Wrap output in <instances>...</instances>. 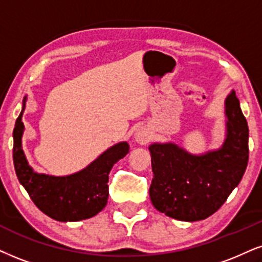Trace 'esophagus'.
Here are the masks:
<instances>
[{"label": "esophagus", "instance_id": "34e87169", "mask_svg": "<svg viewBox=\"0 0 262 262\" xmlns=\"http://www.w3.org/2000/svg\"><path fill=\"white\" fill-rule=\"evenodd\" d=\"M134 139L138 144L140 145H146L151 141V133L148 132V129L146 128H140L135 132L134 134Z\"/></svg>", "mask_w": 262, "mask_h": 262}]
</instances>
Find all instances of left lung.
<instances>
[{
  "label": "left lung",
  "mask_w": 262,
  "mask_h": 262,
  "mask_svg": "<svg viewBox=\"0 0 262 262\" xmlns=\"http://www.w3.org/2000/svg\"><path fill=\"white\" fill-rule=\"evenodd\" d=\"M226 139L217 150L192 155L174 142L150 145L154 207L180 221L204 220L239 184L249 158V128L233 91L225 100Z\"/></svg>",
  "instance_id": "obj_1"
}]
</instances>
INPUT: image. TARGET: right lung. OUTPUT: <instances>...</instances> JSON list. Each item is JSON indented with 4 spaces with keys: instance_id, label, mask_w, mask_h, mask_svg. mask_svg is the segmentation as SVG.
<instances>
[{
    "instance_id": "obj_1",
    "label": "right lung",
    "mask_w": 262,
    "mask_h": 262,
    "mask_svg": "<svg viewBox=\"0 0 262 262\" xmlns=\"http://www.w3.org/2000/svg\"><path fill=\"white\" fill-rule=\"evenodd\" d=\"M26 97L13 130V162L19 183L24 186L36 207L52 219L68 223L97 215L107 203L108 173L116 162L128 154L129 145L125 141L118 142L75 174L52 177L35 173L21 147L24 133L21 117Z\"/></svg>"
}]
</instances>
